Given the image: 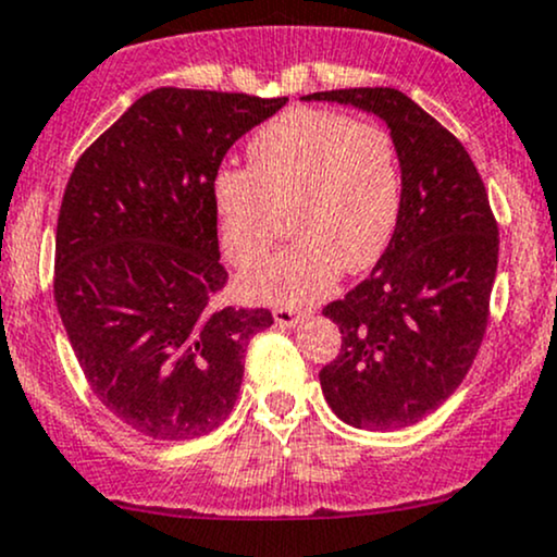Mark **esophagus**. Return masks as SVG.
<instances>
[{
    "instance_id": "esophagus-1",
    "label": "esophagus",
    "mask_w": 557,
    "mask_h": 557,
    "mask_svg": "<svg viewBox=\"0 0 557 557\" xmlns=\"http://www.w3.org/2000/svg\"><path fill=\"white\" fill-rule=\"evenodd\" d=\"M273 318H276L278 326L292 329V326H297L299 318H302V312L295 310V308H276V310H273Z\"/></svg>"
}]
</instances>
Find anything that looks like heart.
<instances>
[{
    "label": "heart",
    "mask_w": 557,
    "mask_h": 557,
    "mask_svg": "<svg viewBox=\"0 0 557 557\" xmlns=\"http://www.w3.org/2000/svg\"><path fill=\"white\" fill-rule=\"evenodd\" d=\"M403 178L392 134L323 108H295L247 141V168L212 176L218 234L234 265L265 258L289 210L299 234L284 252L242 276V292L305 305L381 258L395 234Z\"/></svg>",
    "instance_id": "obj_1"
}]
</instances>
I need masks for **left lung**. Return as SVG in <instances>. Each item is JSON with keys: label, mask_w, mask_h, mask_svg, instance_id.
<instances>
[{"label": "left lung", "mask_w": 557, "mask_h": 557, "mask_svg": "<svg viewBox=\"0 0 557 557\" xmlns=\"http://www.w3.org/2000/svg\"><path fill=\"white\" fill-rule=\"evenodd\" d=\"M302 99L373 112L395 139L403 171L395 234L371 276L323 308L342 347L318 379L349 426H410L458 389L486 334L499 249L490 197L463 144L403 91Z\"/></svg>", "instance_id": "obj_1"}]
</instances>
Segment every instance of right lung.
<instances>
[{
	"label": "right lung",
	"instance_id": "add662e5",
	"mask_svg": "<svg viewBox=\"0 0 557 557\" xmlns=\"http://www.w3.org/2000/svg\"><path fill=\"white\" fill-rule=\"evenodd\" d=\"M286 97L173 89L136 99L81 154L62 195L54 302L81 371L112 416L152 440L226 421L265 308L221 305L212 176Z\"/></svg>",
	"mask_w": 557,
	"mask_h": 557
}]
</instances>
